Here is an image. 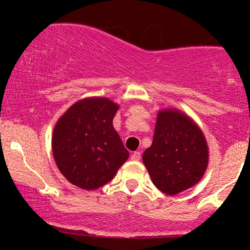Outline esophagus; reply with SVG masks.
I'll return each instance as SVG.
<instances>
[{
  "label": "esophagus",
  "mask_w": 250,
  "mask_h": 250,
  "mask_svg": "<svg viewBox=\"0 0 250 250\" xmlns=\"http://www.w3.org/2000/svg\"><path fill=\"white\" fill-rule=\"evenodd\" d=\"M140 158H141L140 152H138V151H135V152H133V155H132V160H133V161H139Z\"/></svg>",
  "instance_id": "esophagus-1"
}]
</instances>
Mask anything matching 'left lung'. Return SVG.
Returning <instances> with one entry per match:
<instances>
[{
	"label": "left lung",
	"instance_id": "left-lung-1",
	"mask_svg": "<svg viewBox=\"0 0 250 250\" xmlns=\"http://www.w3.org/2000/svg\"><path fill=\"white\" fill-rule=\"evenodd\" d=\"M143 161L152 183L166 195H176L196 185L208 165V146L202 132L184 113H158L152 145Z\"/></svg>",
	"mask_w": 250,
	"mask_h": 250
}]
</instances>
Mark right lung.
Masks as SVG:
<instances>
[{"mask_svg":"<svg viewBox=\"0 0 250 250\" xmlns=\"http://www.w3.org/2000/svg\"><path fill=\"white\" fill-rule=\"evenodd\" d=\"M117 110L106 98H90L72 105L58 121L53 156L62 175L78 188H102L127 161L129 152L112 125Z\"/></svg>","mask_w":250,"mask_h":250,"instance_id":"obj_1","label":"right lung"}]
</instances>
